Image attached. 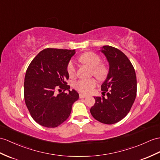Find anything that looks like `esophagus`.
<instances>
[{
    "label": "esophagus",
    "instance_id": "obj_1",
    "mask_svg": "<svg viewBox=\"0 0 160 160\" xmlns=\"http://www.w3.org/2000/svg\"><path fill=\"white\" fill-rule=\"evenodd\" d=\"M87 96L85 95V94H83V93H79V98H86Z\"/></svg>",
    "mask_w": 160,
    "mask_h": 160
}]
</instances>
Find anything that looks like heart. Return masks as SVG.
Masks as SVG:
<instances>
[{
	"label": "heart",
	"mask_w": 160,
	"mask_h": 160,
	"mask_svg": "<svg viewBox=\"0 0 160 160\" xmlns=\"http://www.w3.org/2000/svg\"><path fill=\"white\" fill-rule=\"evenodd\" d=\"M79 60L83 64L92 68V74L99 80H104L108 75V68L104 64H101L100 56L93 52H86L79 58ZM67 72L71 77L76 74L75 63L70 61L67 65ZM96 86V81L94 79H80L74 83V87L78 91L84 93H90Z\"/></svg>",
	"instance_id": "obj_1"
}]
</instances>
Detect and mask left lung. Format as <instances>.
I'll use <instances>...</instances> for the list:
<instances>
[{
    "label": "left lung",
    "mask_w": 160,
    "mask_h": 160,
    "mask_svg": "<svg viewBox=\"0 0 160 160\" xmlns=\"http://www.w3.org/2000/svg\"><path fill=\"white\" fill-rule=\"evenodd\" d=\"M100 51L109 64L107 77L101 85L102 94L107 93V97H94L96 102L90 112L98 122L113 124L125 118L134 102L137 90L136 72L122 51L108 45L103 46Z\"/></svg>",
    "instance_id": "obj_1"
}]
</instances>
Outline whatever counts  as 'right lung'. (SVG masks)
<instances>
[{"label":"right lung","instance_id":"add662e5","mask_svg":"<svg viewBox=\"0 0 160 160\" xmlns=\"http://www.w3.org/2000/svg\"><path fill=\"white\" fill-rule=\"evenodd\" d=\"M75 53V49L47 48L38 53L27 68L25 103L31 117L42 126H60L68 119L73 103L79 99V93L70 90L66 81L69 77L67 65Z\"/></svg>","mask_w":160,"mask_h":160}]
</instances>
